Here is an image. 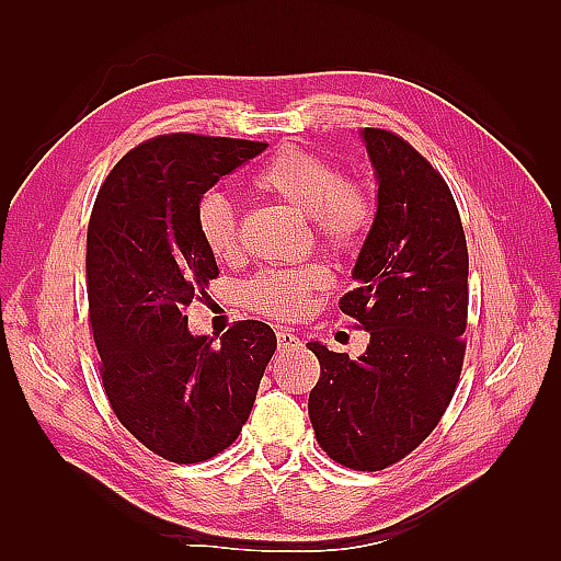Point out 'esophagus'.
Wrapping results in <instances>:
<instances>
[{"instance_id":"esophagus-1","label":"esophagus","mask_w":561,"mask_h":561,"mask_svg":"<svg viewBox=\"0 0 561 561\" xmlns=\"http://www.w3.org/2000/svg\"><path fill=\"white\" fill-rule=\"evenodd\" d=\"M277 347H279V352H294V350L301 347V340L296 337L291 330H279L277 332Z\"/></svg>"}]
</instances>
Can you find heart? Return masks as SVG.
I'll return each instance as SVG.
<instances>
[{"label": "heart", "instance_id": "heart-1", "mask_svg": "<svg viewBox=\"0 0 561 561\" xmlns=\"http://www.w3.org/2000/svg\"><path fill=\"white\" fill-rule=\"evenodd\" d=\"M253 185L313 221L320 245L332 253H347L364 241L371 226V199L359 185L344 183L335 165L301 149H282L253 175ZM197 229L214 257H238V219L229 199L219 193L202 197ZM325 284L320 265L274 267L260 272L243 287V301L253 311L289 320L299 316L311 291Z\"/></svg>", "mask_w": 561, "mask_h": 561}]
</instances>
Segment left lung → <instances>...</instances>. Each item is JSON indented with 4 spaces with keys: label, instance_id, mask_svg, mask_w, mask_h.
<instances>
[{
    "label": "left lung",
    "instance_id": "left-lung-1",
    "mask_svg": "<svg viewBox=\"0 0 561 561\" xmlns=\"http://www.w3.org/2000/svg\"><path fill=\"white\" fill-rule=\"evenodd\" d=\"M376 214L342 313L371 335L350 354L308 342L320 378L308 396L316 438L352 470H383L434 432L460 378L468 323V245L438 171L386 129L364 127Z\"/></svg>",
    "mask_w": 561,
    "mask_h": 561
}]
</instances>
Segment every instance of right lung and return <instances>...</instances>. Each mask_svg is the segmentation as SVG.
I'll use <instances>...</instances> for the list:
<instances>
[{
  "mask_svg": "<svg viewBox=\"0 0 561 561\" xmlns=\"http://www.w3.org/2000/svg\"><path fill=\"white\" fill-rule=\"evenodd\" d=\"M265 147L197 135L145 141L117 161L91 211L89 313L105 396L165 460L199 462L231 446L277 350L260 320H241L214 344L185 316L219 274L197 229L199 202Z\"/></svg>",
  "mask_w": 561,
  "mask_h": 561,
  "instance_id": "add662e5",
  "label": "right lung"
}]
</instances>
